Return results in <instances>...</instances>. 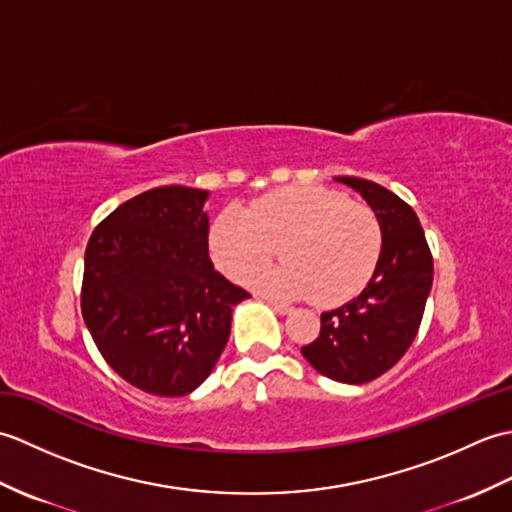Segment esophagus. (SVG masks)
Wrapping results in <instances>:
<instances>
[{
	"label": "esophagus",
	"instance_id": "34e87169",
	"mask_svg": "<svg viewBox=\"0 0 512 512\" xmlns=\"http://www.w3.org/2000/svg\"><path fill=\"white\" fill-rule=\"evenodd\" d=\"M270 306H273L279 314H290L292 312V308L290 306H286V303H281V301H277V299H266Z\"/></svg>",
	"mask_w": 512,
	"mask_h": 512
}]
</instances>
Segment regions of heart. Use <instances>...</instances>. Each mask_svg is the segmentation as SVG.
Returning a JSON list of instances; mask_svg holds the SVG:
<instances>
[{
    "label": "heart",
    "instance_id": "1",
    "mask_svg": "<svg viewBox=\"0 0 512 512\" xmlns=\"http://www.w3.org/2000/svg\"><path fill=\"white\" fill-rule=\"evenodd\" d=\"M383 233L374 211L343 193L297 187L268 193L246 211L215 217L209 246L215 264L235 281H250L279 255L288 259L262 284L288 297L334 306L372 277Z\"/></svg>",
    "mask_w": 512,
    "mask_h": 512
}]
</instances>
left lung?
I'll return each mask as SVG.
<instances>
[{
	"instance_id": "left-lung-1",
	"label": "left lung",
	"mask_w": 512,
	"mask_h": 512,
	"mask_svg": "<svg viewBox=\"0 0 512 512\" xmlns=\"http://www.w3.org/2000/svg\"><path fill=\"white\" fill-rule=\"evenodd\" d=\"M334 180L372 206L383 246L361 295L323 312L319 336L301 354L319 374L363 385L394 367L416 339L433 284V257L418 215L405 200L372 180Z\"/></svg>"
}]
</instances>
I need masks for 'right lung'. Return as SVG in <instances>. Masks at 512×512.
I'll list each match as a JSON object with an SVG mask.
<instances>
[{"label": "right lung", "mask_w": 512, "mask_h": 512, "mask_svg": "<svg viewBox=\"0 0 512 512\" xmlns=\"http://www.w3.org/2000/svg\"><path fill=\"white\" fill-rule=\"evenodd\" d=\"M209 191L158 187L123 202L85 248L81 312L99 352L154 396L200 387L231 334L246 290L209 257Z\"/></svg>", "instance_id": "add662e5"}]
</instances>
